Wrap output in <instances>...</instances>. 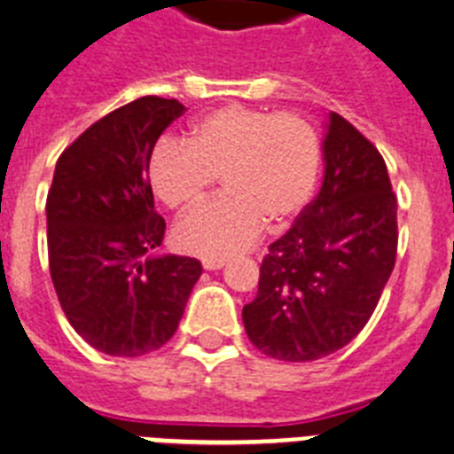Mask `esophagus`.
Instances as JSON below:
<instances>
[{"instance_id":"esophagus-1","label":"esophagus","mask_w":454,"mask_h":454,"mask_svg":"<svg viewBox=\"0 0 454 454\" xmlns=\"http://www.w3.org/2000/svg\"><path fill=\"white\" fill-rule=\"evenodd\" d=\"M223 265H226V261H223V258H205L203 261L205 270H221Z\"/></svg>"}]
</instances>
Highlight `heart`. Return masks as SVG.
I'll return each mask as SVG.
<instances>
[{
  "mask_svg": "<svg viewBox=\"0 0 454 454\" xmlns=\"http://www.w3.org/2000/svg\"><path fill=\"white\" fill-rule=\"evenodd\" d=\"M321 170V138L295 113L223 106L192 127L189 140L161 138L147 177L166 207L184 212L207 196L216 175L226 192L175 228V245L203 258L249 249L265 223L286 226L307 207Z\"/></svg>",
  "mask_w": 454,
  "mask_h": 454,
  "instance_id": "b5f03b06",
  "label": "heart"
}]
</instances>
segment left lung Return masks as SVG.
<instances>
[{"instance_id": "left-lung-1", "label": "left lung", "mask_w": 454, "mask_h": 454, "mask_svg": "<svg viewBox=\"0 0 454 454\" xmlns=\"http://www.w3.org/2000/svg\"><path fill=\"white\" fill-rule=\"evenodd\" d=\"M323 184L262 258L242 321L251 344L284 363L344 348L367 325L397 256V198L383 156L330 113Z\"/></svg>"}]
</instances>
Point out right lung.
I'll use <instances>...</instances> for the list:
<instances>
[{"label": "right lung", "instance_id": "add662e5", "mask_svg": "<svg viewBox=\"0 0 454 454\" xmlns=\"http://www.w3.org/2000/svg\"><path fill=\"white\" fill-rule=\"evenodd\" d=\"M184 106L143 97L94 121L55 166L45 200L48 261L75 333L106 356L138 357L175 334L200 261L161 254L147 161Z\"/></svg>", "mask_w": 454, "mask_h": 454}]
</instances>
